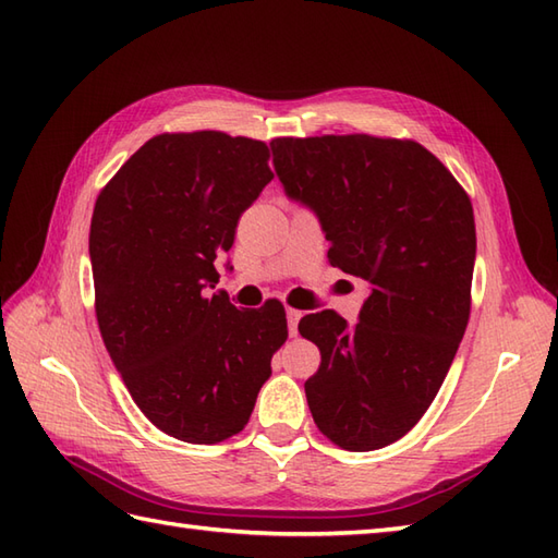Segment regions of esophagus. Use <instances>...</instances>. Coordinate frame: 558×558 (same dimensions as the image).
<instances>
[{"mask_svg": "<svg viewBox=\"0 0 558 558\" xmlns=\"http://www.w3.org/2000/svg\"><path fill=\"white\" fill-rule=\"evenodd\" d=\"M286 314H288V330H290V336L294 338V336H298V324H300V318H302V312L288 306Z\"/></svg>", "mask_w": 558, "mask_h": 558, "instance_id": "esophagus-1", "label": "esophagus"}]
</instances>
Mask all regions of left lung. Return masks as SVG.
I'll return each instance as SVG.
<instances>
[{
  "mask_svg": "<svg viewBox=\"0 0 558 558\" xmlns=\"http://www.w3.org/2000/svg\"><path fill=\"white\" fill-rule=\"evenodd\" d=\"M286 194L316 213L328 260L369 282L360 322L306 314L322 352L304 384L318 432L345 450L405 436L432 405L470 318L477 234L470 196L417 141L272 138Z\"/></svg>",
  "mask_w": 558,
  "mask_h": 558,
  "instance_id": "obj_1",
  "label": "left lung"
}]
</instances>
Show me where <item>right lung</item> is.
Wrapping results in <instances>:
<instances>
[{
  "label": "right lung",
  "instance_id": "1",
  "mask_svg": "<svg viewBox=\"0 0 558 558\" xmlns=\"http://www.w3.org/2000/svg\"><path fill=\"white\" fill-rule=\"evenodd\" d=\"M264 141L160 134L105 184L88 252L96 316L138 410L186 444H220L252 417L288 340L278 300L236 310L218 282L242 213L272 180Z\"/></svg>",
  "mask_w": 558,
  "mask_h": 558
}]
</instances>
